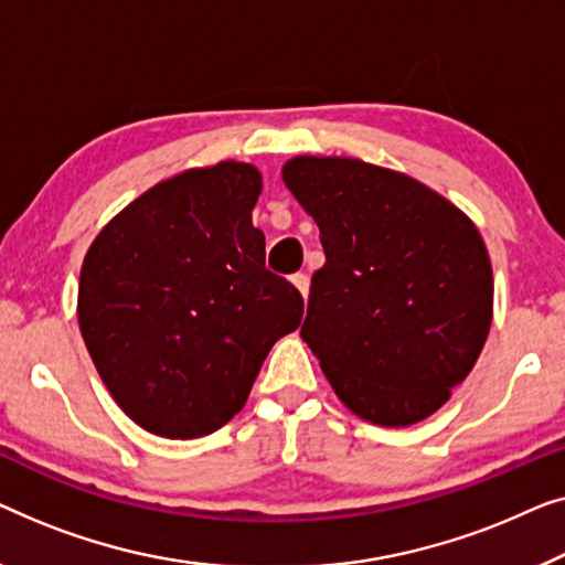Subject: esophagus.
<instances>
[{
  "instance_id": "34e87169",
  "label": "esophagus",
  "mask_w": 565,
  "mask_h": 565,
  "mask_svg": "<svg viewBox=\"0 0 565 565\" xmlns=\"http://www.w3.org/2000/svg\"><path fill=\"white\" fill-rule=\"evenodd\" d=\"M291 281H294V286H297V289L301 291V297L307 299V294H309V276L299 271V274L291 276Z\"/></svg>"
}]
</instances>
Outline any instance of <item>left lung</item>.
<instances>
[{
  "label": "left lung",
  "mask_w": 565,
  "mask_h": 565,
  "mask_svg": "<svg viewBox=\"0 0 565 565\" xmlns=\"http://www.w3.org/2000/svg\"><path fill=\"white\" fill-rule=\"evenodd\" d=\"M284 184L320 227L301 338L348 409L407 427L448 402L487 343L494 279L479 230L404 173L299 156Z\"/></svg>",
  "instance_id": "left-lung-1"
}]
</instances>
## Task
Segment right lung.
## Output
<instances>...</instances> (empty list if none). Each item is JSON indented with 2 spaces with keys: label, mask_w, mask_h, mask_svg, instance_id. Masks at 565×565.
<instances>
[{
  "label": "right lung",
  "mask_w": 565,
  "mask_h": 565,
  "mask_svg": "<svg viewBox=\"0 0 565 565\" xmlns=\"http://www.w3.org/2000/svg\"><path fill=\"white\" fill-rule=\"evenodd\" d=\"M260 173L225 161L161 181L86 253L78 324L109 394L142 430L192 440L243 409L305 299L266 268Z\"/></svg>",
  "instance_id": "obj_1"
}]
</instances>
